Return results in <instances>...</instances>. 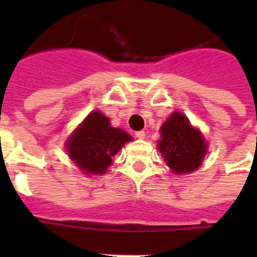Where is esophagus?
I'll list each match as a JSON object with an SVG mask.
<instances>
[{
	"instance_id": "esophagus-1",
	"label": "esophagus",
	"mask_w": 257,
	"mask_h": 257,
	"mask_svg": "<svg viewBox=\"0 0 257 257\" xmlns=\"http://www.w3.org/2000/svg\"><path fill=\"white\" fill-rule=\"evenodd\" d=\"M136 137H137V139H140V140H144V139H145L144 131H139V132H136Z\"/></svg>"
}]
</instances>
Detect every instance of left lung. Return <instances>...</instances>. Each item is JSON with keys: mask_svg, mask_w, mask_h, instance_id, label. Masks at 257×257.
I'll list each match as a JSON object with an SVG mask.
<instances>
[{"mask_svg": "<svg viewBox=\"0 0 257 257\" xmlns=\"http://www.w3.org/2000/svg\"><path fill=\"white\" fill-rule=\"evenodd\" d=\"M161 140L157 148L171 171L176 175L189 173L199 168L207 153V141L193 128L183 113L173 112L161 125Z\"/></svg>", "mask_w": 257, "mask_h": 257, "instance_id": "left-lung-1", "label": "left lung"}]
</instances>
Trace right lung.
Instances as JSON below:
<instances>
[{"mask_svg": "<svg viewBox=\"0 0 257 257\" xmlns=\"http://www.w3.org/2000/svg\"><path fill=\"white\" fill-rule=\"evenodd\" d=\"M128 141H132V136L113 128L100 110H93L66 140L65 147L70 160L85 175H102Z\"/></svg>", "mask_w": 257, "mask_h": 257, "instance_id": "right-lung-1", "label": "right lung"}]
</instances>
